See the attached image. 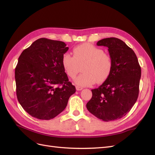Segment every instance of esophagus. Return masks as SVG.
Instances as JSON below:
<instances>
[{
  "mask_svg": "<svg viewBox=\"0 0 155 155\" xmlns=\"http://www.w3.org/2000/svg\"><path fill=\"white\" fill-rule=\"evenodd\" d=\"M76 88L77 91H81L83 88L81 87H79V86H76Z\"/></svg>",
  "mask_w": 155,
  "mask_h": 155,
  "instance_id": "34e87169",
  "label": "esophagus"
}]
</instances>
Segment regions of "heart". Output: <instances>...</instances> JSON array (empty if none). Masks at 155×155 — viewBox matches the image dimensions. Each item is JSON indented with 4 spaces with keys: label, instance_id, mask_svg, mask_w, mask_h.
Listing matches in <instances>:
<instances>
[{
    "label": "heart",
    "instance_id": "heart-1",
    "mask_svg": "<svg viewBox=\"0 0 155 155\" xmlns=\"http://www.w3.org/2000/svg\"><path fill=\"white\" fill-rule=\"evenodd\" d=\"M74 56L64 53L61 59L64 72L74 78L79 72V66L83 63L81 74L75 79L76 85L81 87L91 86L95 83H102L109 78L113 67L110 56L102 49L90 43H84L73 49Z\"/></svg>",
    "mask_w": 155,
    "mask_h": 155
}]
</instances>
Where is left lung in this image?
Here are the masks:
<instances>
[{
  "label": "left lung",
  "instance_id": "left-lung-1",
  "mask_svg": "<svg viewBox=\"0 0 155 155\" xmlns=\"http://www.w3.org/2000/svg\"><path fill=\"white\" fill-rule=\"evenodd\" d=\"M97 46H107L113 62L109 78L98 88L87 104L91 114L105 121L125 116L137 100L141 68L134 51L115 37L103 39Z\"/></svg>",
  "mask_w": 155,
  "mask_h": 155
}]
</instances>
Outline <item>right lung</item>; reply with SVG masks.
<instances>
[{"label": "right lung", "mask_w": 155, "mask_h": 155, "mask_svg": "<svg viewBox=\"0 0 155 155\" xmlns=\"http://www.w3.org/2000/svg\"><path fill=\"white\" fill-rule=\"evenodd\" d=\"M66 46L62 41L41 38L18 58L15 71L17 100L35 118H55L76 92L61 64L62 56L68 50Z\"/></svg>", "instance_id": "obj_1"}]
</instances>
